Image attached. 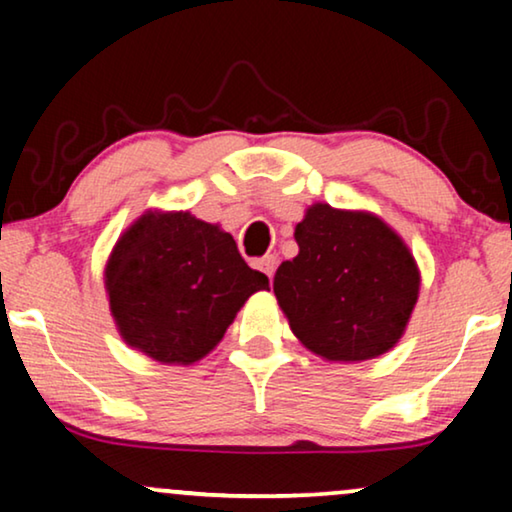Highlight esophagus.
<instances>
[{"label": "esophagus", "instance_id": "obj_1", "mask_svg": "<svg viewBox=\"0 0 512 512\" xmlns=\"http://www.w3.org/2000/svg\"><path fill=\"white\" fill-rule=\"evenodd\" d=\"M258 268H261L265 275L272 279V275H275V270H277V256L275 254H268V256L258 258Z\"/></svg>", "mask_w": 512, "mask_h": 512}]
</instances>
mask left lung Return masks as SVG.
Wrapping results in <instances>:
<instances>
[{"mask_svg": "<svg viewBox=\"0 0 512 512\" xmlns=\"http://www.w3.org/2000/svg\"><path fill=\"white\" fill-rule=\"evenodd\" d=\"M298 256L275 272V296L291 331L328 361L389 352L419 293L410 249L368 212L312 205L296 226Z\"/></svg>", "mask_w": 512, "mask_h": 512, "instance_id": "8db88e82", "label": "left lung"}]
</instances>
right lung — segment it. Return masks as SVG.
Listing matches in <instances>:
<instances>
[{"mask_svg": "<svg viewBox=\"0 0 512 512\" xmlns=\"http://www.w3.org/2000/svg\"><path fill=\"white\" fill-rule=\"evenodd\" d=\"M118 331L160 363L212 352L251 293L270 289L233 237L188 212H149L125 230L104 272Z\"/></svg>", "mask_w": 512, "mask_h": 512, "instance_id": "1", "label": "right lung"}]
</instances>
